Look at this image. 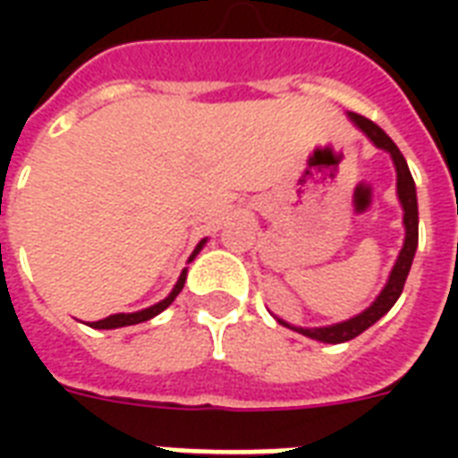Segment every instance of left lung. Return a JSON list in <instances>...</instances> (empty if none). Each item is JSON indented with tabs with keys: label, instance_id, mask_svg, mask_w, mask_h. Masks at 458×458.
<instances>
[{
	"label": "left lung",
	"instance_id": "left-lung-1",
	"mask_svg": "<svg viewBox=\"0 0 458 458\" xmlns=\"http://www.w3.org/2000/svg\"><path fill=\"white\" fill-rule=\"evenodd\" d=\"M204 247V240H201L199 244H197V250H194V254ZM192 254V259H194ZM182 285H185V273L180 276V280L175 283V287H173V293L165 297L164 301H158V304L149 306V309H142V311H132V313H114V316H106V318L102 320H92V323H88L89 327H97V330H114V327H125V326H135V323H145V320L154 318L157 313H161L164 309H168L171 306V301L175 300L180 294V290H182Z\"/></svg>",
	"mask_w": 458,
	"mask_h": 458
}]
</instances>
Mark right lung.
<instances>
[{
	"label": "right lung",
	"instance_id": "1",
	"mask_svg": "<svg viewBox=\"0 0 458 458\" xmlns=\"http://www.w3.org/2000/svg\"><path fill=\"white\" fill-rule=\"evenodd\" d=\"M352 121L369 135V140L377 147V149H385V152L392 157V161H394V168H397V197L402 208H404V244H402V250H399L397 261L392 266L390 278H387V283H385V287L376 297V301H373L366 311L359 313L356 318L344 320V323H337V326L330 327H313V330L300 327V333L306 335V337H311V340L318 342H330V344L347 342L352 340V337H356V335H361L366 327H370L380 316H385V313L390 311L392 304L397 301V297L402 294V290H404L406 276H409L413 254H416V247H419V201H416V185H413L411 171H409V165H406V158L402 157L399 147L385 135L383 128H377L373 121H369V118L363 116H352Z\"/></svg>",
	"mask_w": 458,
	"mask_h": 458
}]
</instances>
